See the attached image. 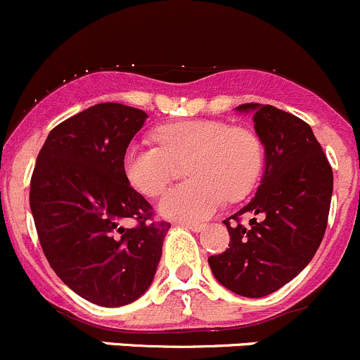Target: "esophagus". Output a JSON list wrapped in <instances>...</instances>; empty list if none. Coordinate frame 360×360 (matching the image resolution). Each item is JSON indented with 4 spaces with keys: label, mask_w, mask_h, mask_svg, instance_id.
I'll use <instances>...</instances> for the list:
<instances>
[{
    "label": "esophagus",
    "mask_w": 360,
    "mask_h": 360,
    "mask_svg": "<svg viewBox=\"0 0 360 360\" xmlns=\"http://www.w3.org/2000/svg\"><path fill=\"white\" fill-rule=\"evenodd\" d=\"M183 228H188L190 231H193V233H200L203 228H205V224L203 222H179Z\"/></svg>",
    "instance_id": "esophagus-1"
}]
</instances>
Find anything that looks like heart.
<instances>
[{"label":"heart","instance_id":"b5f03b06","mask_svg":"<svg viewBox=\"0 0 360 360\" xmlns=\"http://www.w3.org/2000/svg\"><path fill=\"white\" fill-rule=\"evenodd\" d=\"M155 145H131L124 172L146 196H158L186 165L188 183L172 188L158 203L165 217L200 221L229 200L243 198L257 183L262 146L252 131L222 120H183L155 131Z\"/></svg>","mask_w":360,"mask_h":360}]
</instances>
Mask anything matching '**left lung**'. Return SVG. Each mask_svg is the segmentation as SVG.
<instances>
[{"label": "left lung", "mask_w": 360, "mask_h": 360, "mask_svg": "<svg viewBox=\"0 0 360 360\" xmlns=\"http://www.w3.org/2000/svg\"><path fill=\"white\" fill-rule=\"evenodd\" d=\"M266 150V170L248 205L224 221L229 248L209 257L222 286L260 298L279 290L312 260L328 226L333 170L307 122L272 105L245 103ZM245 213L259 214L250 226Z\"/></svg>", "instance_id": "obj_1"}]
</instances>
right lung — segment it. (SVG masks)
Returning a JSON list of instances; mask_svg holds the SVG:
<instances>
[{"label": "right lung", "mask_w": 360, "mask_h": 360, "mask_svg": "<svg viewBox=\"0 0 360 360\" xmlns=\"http://www.w3.org/2000/svg\"><path fill=\"white\" fill-rule=\"evenodd\" d=\"M146 113L98 103L51 129L30 177L41 248L72 291L101 307L138 300L153 281L169 222L129 184L124 155ZM132 218L135 226L123 222Z\"/></svg>", "instance_id": "obj_1"}]
</instances>
